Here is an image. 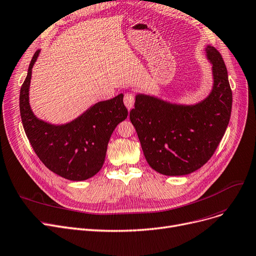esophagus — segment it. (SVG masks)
<instances>
[{
  "label": "esophagus",
  "instance_id": "esophagus-1",
  "mask_svg": "<svg viewBox=\"0 0 256 256\" xmlns=\"http://www.w3.org/2000/svg\"><path fill=\"white\" fill-rule=\"evenodd\" d=\"M124 102L128 110H130L132 106H134V102H135V96H134V94L126 93L124 97Z\"/></svg>",
  "mask_w": 256,
  "mask_h": 256
}]
</instances>
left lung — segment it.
<instances>
[{
    "label": "left lung",
    "instance_id": "1",
    "mask_svg": "<svg viewBox=\"0 0 256 256\" xmlns=\"http://www.w3.org/2000/svg\"><path fill=\"white\" fill-rule=\"evenodd\" d=\"M212 64L214 88L194 106L172 104L138 94L130 119L150 168L165 176H183L198 170L212 157L228 126L232 91L220 52L206 48Z\"/></svg>",
    "mask_w": 256,
    "mask_h": 256
}]
</instances>
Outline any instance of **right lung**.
Instances as JSON below:
<instances>
[{
    "instance_id": "obj_1",
    "label": "right lung",
    "mask_w": 256,
    "mask_h": 256,
    "mask_svg": "<svg viewBox=\"0 0 256 256\" xmlns=\"http://www.w3.org/2000/svg\"><path fill=\"white\" fill-rule=\"evenodd\" d=\"M38 53L40 50L33 55L20 92V112L26 136L51 172L71 181L86 180L102 170L110 135L128 117L124 94L94 104L70 124L53 126L42 121L29 106L32 66Z\"/></svg>"
}]
</instances>
